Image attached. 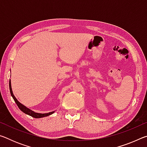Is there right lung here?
<instances>
[{"label": "right lung", "instance_id": "obj_1", "mask_svg": "<svg viewBox=\"0 0 147 147\" xmlns=\"http://www.w3.org/2000/svg\"><path fill=\"white\" fill-rule=\"evenodd\" d=\"M9 90H10V93H11V95L12 97H13L14 101L16 102V103L17 104V106L19 107V108L21 109V110L23 111V113L27 114V115H28L32 117H34V118H42V117H47V116H49L50 115H52V114L54 113L55 111H52V112H49V113H36V112H34V111L31 110L30 109H29L28 108H26L25 106H24L23 104H22L21 102H19L17 100V99L16 98V96H14V94L13 93V91H12V89H11V80H9Z\"/></svg>", "mask_w": 147, "mask_h": 147}]
</instances>
